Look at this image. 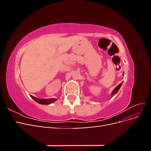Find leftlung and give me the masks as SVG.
<instances>
[{"label": "left lung", "mask_w": 151, "mask_h": 151, "mask_svg": "<svg viewBox=\"0 0 151 151\" xmlns=\"http://www.w3.org/2000/svg\"><path fill=\"white\" fill-rule=\"evenodd\" d=\"M122 84L121 83V84H120L119 85H118V86H116V88L113 89V91H112V95H113V96L115 94H116L117 93H118V90L120 89V87L122 86Z\"/></svg>", "instance_id": "8db88e82"}]
</instances>
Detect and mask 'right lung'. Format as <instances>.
<instances>
[{"label":"right lung","mask_w":151,"mask_h":151,"mask_svg":"<svg viewBox=\"0 0 151 151\" xmlns=\"http://www.w3.org/2000/svg\"><path fill=\"white\" fill-rule=\"evenodd\" d=\"M31 97L33 98L35 101L37 102L38 103L42 104H50L51 103H53L57 100V99L55 98H50V99H38L36 98V97L31 96Z\"/></svg>","instance_id":"obj_1"}]
</instances>
